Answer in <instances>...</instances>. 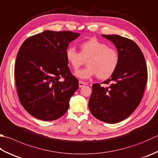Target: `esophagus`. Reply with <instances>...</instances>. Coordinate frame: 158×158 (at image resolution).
<instances>
[{"label":"esophagus","mask_w":158,"mask_h":158,"mask_svg":"<svg viewBox=\"0 0 158 158\" xmlns=\"http://www.w3.org/2000/svg\"><path fill=\"white\" fill-rule=\"evenodd\" d=\"M85 82H82V81H79V87H84V86L85 85Z\"/></svg>","instance_id":"34e87169"}]
</instances>
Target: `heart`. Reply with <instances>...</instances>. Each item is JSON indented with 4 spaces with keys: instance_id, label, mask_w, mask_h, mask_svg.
Instances as JSON below:
<instances>
[{
    "instance_id": "b5f03b06",
    "label": "heart",
    "mask_w": 158,
    "mask_h": 158,
    "mask_svg": "<svg viewBox=\"0 0 158 158\" xmlns=\"http://www.w3.org/2000/svg\"><path fill=\"white\" fill-rule=\"evenodd\" d=\"M80 50L79 53L73 47H69L65 51L66 60L74 71L87 60V67L76 73L78 78L87 80L98 76L99 79L105 80L117 69L120 62L119 53L106 43L93 38L80 44Z\"/></svg>"
}]
</instances>
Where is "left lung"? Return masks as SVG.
Wrapping results in <instances>:
<instances>
[{
  "instance_id": "left-lung-1",
  "label": "left lung",
  "mask_w": 158,
  "mask_h": 158,
  "mask_svg": "<svg viewBox=\"0 0 158 158\" xmlns=\"http://www.w3.org/2000/svg\"><path fill=\"white\" fill-rule=\"evenodd\" d=\"M102 37L114 44L120 62L114 74L104 83L94 84L89 108L95 118L109 124L124 120L135 111L143 96L147 82V68L143 53L135 43L119 35Z\"/></svg>"
}]
</instances>
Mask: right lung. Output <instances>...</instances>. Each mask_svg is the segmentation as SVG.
Here are the masks:
<instances>
[{
  "label": "right lung",
  "mask_w": 158,
  "mask_h": 158,
  "mask_svg": "<svg viewBox=\"0 0 158 158\" xmlns=\"http://www.w3.org/2000/svg\"><path fill=\"white\" fill-rule=\"evenodd\" d=\"M79 35L69 31L46 30L28 38L20 47L14 67L18 96L35 118L55 120L69 109L78 80L71 73L65 51Z\"/></svg>",
  "instance_id": "1"
}]
</instances>
